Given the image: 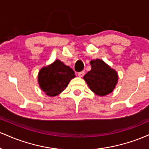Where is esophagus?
<instances>
[{"label":"esophagus","instance_id":"1","mask_svg":"<svg viewBox=\"0 0 149 149\" xmlns=\"http://www.w3.org/2000/svg\"><path fill=\"white\" fill-rule=\"evenodd\" d=\"M85 75V71H80V72H78V76L79 77H83V76Z\"/></svg>","mask_w":149,"mask_h":149}]
</instances>
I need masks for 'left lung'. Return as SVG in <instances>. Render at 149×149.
<instances>
[{
  "label": "left lung",
  "mask_w": 149,
  "mask_h": 149,
  "mask_svg": "<svg viewBox=\"0 0 149 149\" xmlns=\"http://www.w3.org/2000/svg\"><path fill=\"white\" fill-rule=\"evenodd\" d=\"M92 69L83 77L92 92L99 96H105L113 92L118 82V74L115 70L102 60L90 61Z\"/></svg>",
  "instance_id": "obj_1"
}]
</instances>
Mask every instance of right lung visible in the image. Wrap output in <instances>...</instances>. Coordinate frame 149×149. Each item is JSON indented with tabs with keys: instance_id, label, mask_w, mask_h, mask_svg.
I'll return each mask as SVG.
<instances>
[{
	"instance_id": "1",
	"label": "right lung",
	"mask_w": 149,
	"mask_h": 149,
	"mask_svg": "<svg viewBox=\"0 0 149 149\" xmlns=\"http://www.w3.org/2000/svg\"><path fill=\"white\" fill-rule=\"evenodd\" d=\"M75 72L69 66L59 60H56L39 71L38 80L41 90L50 97L57 96L67 87Z\"/></svg>"
}]
</instances>
